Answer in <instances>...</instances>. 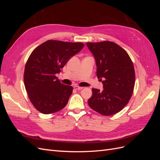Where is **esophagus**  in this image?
Returning <instances> with one entry per match:
<instances>
[{
    "label": "esophagus",
    "mask_w": 160,
    "mask_h": 160,
    "mask_svg": "<svg viewBox=\"0 0 160 160\" xmlns=\"http://www.w3.org/2000/svg\"><path fill=\"white\" fill-rule=\"evenodd\" d=\"M74 89H76V90H81V89H83V88H82V87L75 85V86H74Z\"/></svg>",
    "instance_id": "esophagus-1"
}]
</instances>
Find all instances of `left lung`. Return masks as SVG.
<instances>
[{"label": "left lung", "instance_id": "8db88e82", "mask_svg": "<svg viewBox=\"0 0 160 160\" xmlns=\"http://www.w3.org/2000/svg\"><path fill=\"white\" fill-rule=\"evenodd\" d=\"M95 58L97 76L103 90L92 89L89 107L103 115H111L123 109L132 95L135 85L133 64L128 52L111 41L87 42Z\"/></svg>", "mask_w": 160, "mask_h": 160}]
</instances>
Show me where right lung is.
<instances>
[{
	"instance_id": "add662e5",
	"label": "right lung",
	"mask_w": 160,
	"mask_h": 160,
	"mask_svg": "<svg viewBox=\"0 0 160 160\" xmlns=\"http://www.w3.org/2000/svg\"><path fill=\"white\" fill-rule=\"evenodd\" d=\"M84 47L82 42L49 40L34 50L24 72V83L31 102L44 114L63 109L72 87L61 83L56 77L71 58Z\"/></svg>"
}]
</instances>
